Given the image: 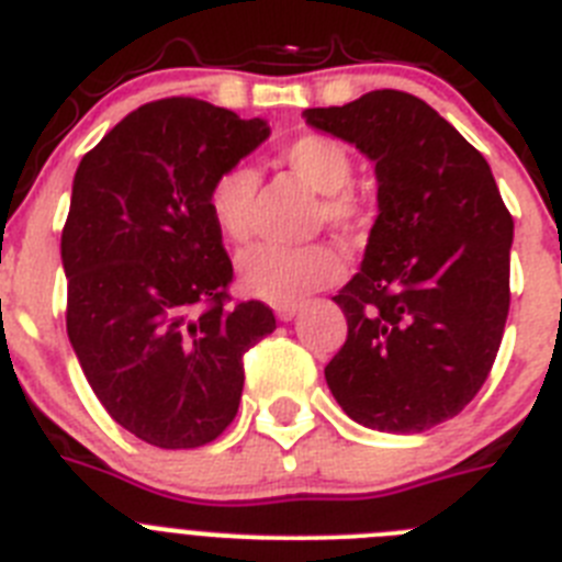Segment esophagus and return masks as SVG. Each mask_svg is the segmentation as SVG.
I'll list each match as a JSON object with an SVG mask.
<instances>
[{"label": "esophagus", "mask_w": 562, "mask_h": 562, "mask_svg": "<svg viewBox=\"0 0 562 562\" xmlns=\"http://www.w3.org/2000/svg\"><path fill=\"white\" fill-rule=\"evenodd\" d=\"M297 315V304H284V306H276V317L278 321H292Z\"/></svg>", "instance_id": "obj_1"}]
</instances>
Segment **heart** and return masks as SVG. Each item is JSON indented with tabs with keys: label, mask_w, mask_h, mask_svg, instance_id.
Masks as SVG:
<instances>
[{
	"label": "heart",
	"mask_w": 562,
	"mask_h": 562,
	"mask_svg": "<svg viewBox=\"0 0 562 562\" xmlns=\"http://www.w3.org/2000/svg\"><path fill=\"white\" fill-rule=\"evenodd\" d=\"M281 162L321 196V220L346 236H362L371 225V207L346 191L355 177V160L346 143L329 134H301L281 148ZM258 173L245 162L222 168L207 188L213 225L231 241H247L252 233V200ZM342 276V256L326 241L315 245H256L238 256V281L267 304H301L306 295L335 284Z\"/></svg>",
	"instance_id": "1"
}]
</instances>
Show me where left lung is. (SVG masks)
<instances>
[{
  "label": "left lung",
  "instance_id": "8db88e82",
  "mask_svg": "<svg viewBox=\"0 0 562 562\" xmlns=\"http://www.w3.org/2000/svg\"><path fill=\"white\" fill-rule=\"evenodd\" d=\"M304 117L376 173L360 272L331 297L349 324L326 366L331 396L371 430L436 428L479 394L498 355L513 216L484 157L416 95L376 89Z\"/></svg>",
  "mask_w": 562,
  "mask_h": 562
}]
</instances>
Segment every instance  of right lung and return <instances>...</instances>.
Here are the masks:
<instances>
[{
    "label": "right lung",
    "mask_w": 562,
    "mask_h": 562,
    "mask_svg": "<svg viewBox=\"0 0 562 562\" xmlns=\"http://www.w3.org/2000/svg\"><path fill=\"white\" fill-rule=\"evenodd\" d=\"M267 137L261 117L162 98L126 114L72 180L69 342L109 416L154 448L216 439L238 411L241 357L276 329L261 301L227 306L233 265L207 211L213 177Z\"/></svg>",
    "instance_id": "obj_1"
}]
</instances>
